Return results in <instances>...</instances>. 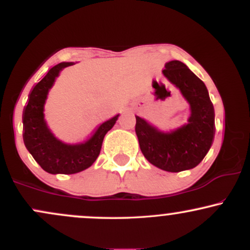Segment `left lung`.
I'll return each instance as SVG.
<instances>
[{
  "mask_svg": "<svg viewBox=\"0 0 250 250\" xmlns=\"http://www.w3.org/2000/svg\"><path fill=\"white\" fill-rule=\"evenodd\" d=\"M165 68L163 76L189 104L187 123L162 130L135 115V131L148 162L162 170L179 173L195 168L207 155L215 135V113L206 84L185 63L173 60Z\"/></svg>",
  "mask_w": 250,
  "mask_h": 250,
  "instance_id": "left-lung-1",
  "label": "left lung"
}]
</instances>
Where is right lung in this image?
Returning a JSON list of instances; mask_svg holds the SVG:
<instances>
[{"mask_svg":"<svg viewBox=\"0 0 250 250\" xmlns=\"http://www.w3.org/2000/svg\"><path fill=\"white\" fill-rule=\"evenodd\" d=\"M75 64L61 62L54 65L29 94L23 110V141L43 170L49 174H76L90 167L101 151L105 134L114 127L120 114L103 122L85 141L67 143L51 131L44 119V104L50 89L64 68Z\"/></svg>","mask_w":250,"mask_h":250,"instance_id":"right-lung-1","label":"right lung"}]
</instances>
